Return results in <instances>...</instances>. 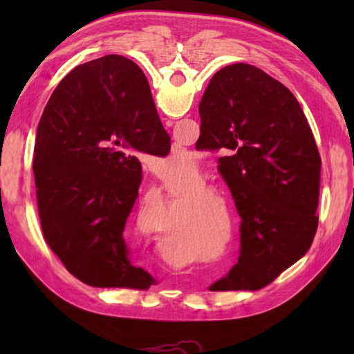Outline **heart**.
I'll return each mask as SVG.
<instances>
[{"mask_svg":"<svg viewBox=\"0 0 354 354\" xmlns=\"http://www.w3.org/2000/svg\"><path fill=\"white\" fill-rule=\"evenodd\" d=\"M183 160H189L190 165L195 167V158H194V156H192V153H189V151L183 153V154L179 156V158L175 160V162H173V159H169V160H167V164L175 165V164H178V162H183ZM184 218H187V217H181V215H178L176 220H173V223H170V226L167 227V239H173V237H178V234H181V227H183V225H184ZM201 227H203V230H205V234H207L209 223H207L206 220L201 221Z\"/></svg>","mask_w":354,"mask_h":354,"instance_id":"obj_1","label":"heart"}]
</instances>
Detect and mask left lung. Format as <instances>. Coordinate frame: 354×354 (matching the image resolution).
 Listing matches in <instances>:
<instances>
[{
  "instance_id": "1",
  "label": "left lung",
  "mask_w": 354,
  "mask_h": 354,
  "mask_svg": "<svg viewBox=\"0 0 354 354\" xmlns=\"http://www.w3.org/2000/svg\"><path fill=\"white\" fill-rule=\"evenodd\" d=\"M200 143L241 215V256L211 290H257L308 253L319 225L322 160L293 93L250 64L226 65L200 103ZM198 143V142H196Z\"/></svg>"
}]
</instances>
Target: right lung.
<instances>
[{"label": "right lung", "instance_id": "obj_1", "mask_svg": "<svg viewBox=\"0 0 354 354\" xmlns=\"http://www.w3.org/2000/svg\"><path fill=\"white\" fill-rule=\"evenodd\" d=\"M169 143L145 75L123 56L77 65L48 100L32 165L41 232L84 284H154L133 263L123 232L140 185L137 154Z\"/></svg>", "mask_w": 354, "mask_h": 354}]
</instances>
